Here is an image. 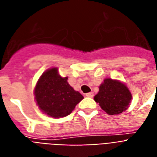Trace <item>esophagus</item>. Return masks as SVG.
<instances>
[{
    "mask_svg": "<svg viewBox=\"0 0 157 157\" xmlns=\"http://www.w3.org/2000/svg\"><path fill=\"white\" fill-rule=\"evenodd\" d=\"M86 96L87 97H89V98H93V97H94V94H93L92 92H90L88 93V94H86Z\"/></svg>",
    "mask_w": 157,
    "mask_h": 157,
    "instance_id": "esophagus-1",
    "label": "esophagus"
}]
</instances>
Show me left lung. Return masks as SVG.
I'll list each match as a JSON object with an SVG mask.
<instances>
[{
  "mask_svg": "<svg viewBox=\"0 0 157 157\" xmlns=\"http://www.w3.org/2000/svg\"><path fill=\"white\" fill-rule=\"evenodd\" d=\"M96 103L108 115H119L129 107L132 95L124 83L119 80L105 78L99 93L94 96Z\"/></svg>",
  "mask_w": 157,
  "mask_h": 157,
  "instance_id": "left-lung-1",
  "label": "left lung"
}]
</instances>
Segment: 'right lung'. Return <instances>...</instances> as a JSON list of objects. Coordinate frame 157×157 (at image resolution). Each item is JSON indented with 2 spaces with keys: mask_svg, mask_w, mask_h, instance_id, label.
<instances>
[{
  "mask_svg": "<svg viewBox=\"0 0 157 157\" xmlns=\"http://www.w3.org/2000/svg\"><path fill=\"white\" fill-rule=\"evenodd\" d=\"M36 105L44 114L53 118L70 115L83 96L67 83V77L58 74V68L45 71L34 90Z\"/></svg>",
  "mask_w": 157,
  "mask_h": 157,
  "instance_id": "right-lung-1",
  "label": "right lung"
}]
</instances>
